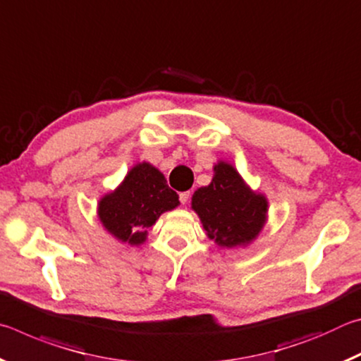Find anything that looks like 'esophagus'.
<instances>
[{
  "label": "esophagus",
  "instance_id": "34e87169",
  "mask_svg": "<svg viewBox=\"0 0 361 361\" xmlns=\"http://www.w3.org/2000/svg\"><path fill=\"white\" fill-rule=\"evenodd\" d=\"M189 197H191V191H185V192H180V202L183 205H186L189 202Z\"/></svg>",
  "mask_w": 361,
  "mask_h": 361
}]
</instances>
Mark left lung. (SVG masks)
Returning a JSON list of instances; mask_svg holds the SVG:
<instances>
[{"label": "left lung", "instance_id": "obj_1", "mask_svg": "<svg viewBox=\"0 0 361 361\" xmlns=\"http://www.w3.org/2000/svg\"><path fill=\"white\" fill-rule=\"evenodd\" d=\"M213 170L210 185L194 192L192 209L219 247L247 245L266 223L267 200L253 192L229 164L218 162Z\"/></svg>", "mask_w": 361, "mask_h": 361}]
</instances>
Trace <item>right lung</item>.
<instances>
[{
    "mask_svg": "<svg viewBox=\"0 0 361 361\" xmlns=\"http://www.w3.org/2000/svg\"><path fill=\"white\" fill-rule=\"evenodd\" d=\"M178 204V194L169 188L164 175L143 162L127 173L116 191L100 200L99 218L116 239L140 245L146 240V229Z\"/></svg>",
    "mask_w": 361,
    "mask_h": 361,
    "instance_id": "obj_1",
    "label": "right lung"
}]
</instances>
